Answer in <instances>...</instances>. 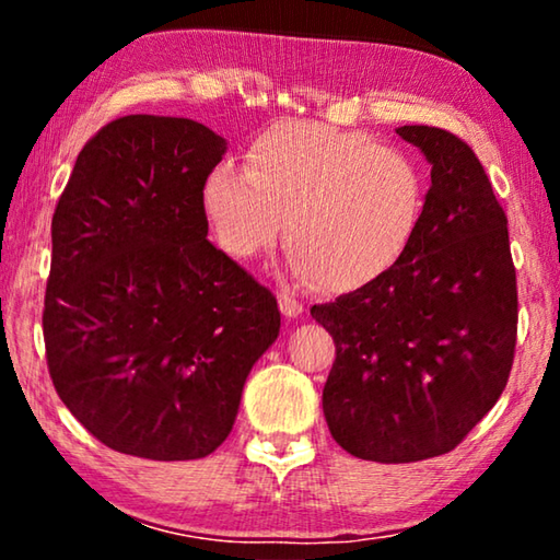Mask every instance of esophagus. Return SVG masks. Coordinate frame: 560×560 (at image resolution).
<instances>
[{"label":"esophagus","instance_id":"34e87169","mask_svg":"<svg viewBox=\"0 0 560 560\" xmlns=\"http://www.w3.org/2000/svg\"><path fill=\"white\" fill-rule=\"evenodd\" d=\"M279 308L287 318H299L303 314L301 301H296V296H291V293H287V291L279 293Z\"/></svg>","mask_w":560,"mask_h":560}]
</instances>
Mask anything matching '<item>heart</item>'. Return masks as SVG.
Listing matches in <instances>:
<instances>
[{
    "label": "heart",
    "mask_w": 560,
    "mask_h": 560,
    "mask_svg": "<svg viewBox=\"0 0 560 560\" xmlns=\"http://www.w3.org/2000/svg\"><path fill=\"white\" fill-rule=\"evenodd\" d=\"M422 205L410 155L308 120L267 128L246 150L244 173L214 167L202 185V212L230 257H257L283 222L289 273L328 291L363 289L395 267Z\"/></svg>",
    "instance_id": "b5f03b06"
}]
</instances>
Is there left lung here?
I'll use <instances>...</instances> for the list:
<instances>
[{
	"instance_id": "left-lung-1",
	"label": "left lung",
	"mask_w": 560,
	"mask_h": 560,
	"mask_svg": "<svg viewBox=\"0 0 560 560\" xmlns=\"http://www.w3.org/2000/svg\"><path fill=\"white\" fill-rule=\"evenodd\" d=\"M432 165L410 246L363 289L311 308L336 343L324 387L334 440L405 464L457 447L504 393L516 346L506 214L457 136L397 128Z\"/></svg>"
}]
</instances>
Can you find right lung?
Segmentation results:
<instances>
[{
  "mask_svg": "<svg viewBox=\"0 0 560 560\" xmlns=\"http://www.w3.org/2000/svg\"><path fill=\"white\" fill-rule=\"evenodd\" d=\"M224 153L197 120L118 118L83 145L56 205L51 381L93 438L132 457L212 454L279 338L271 291L207 240L202 185Z\"/></svg>",
  "mask_w": 560,
  "mask_h": 560,
  "instance_id": "add662e5",
  "label": "right lung"
}]
</instances>
